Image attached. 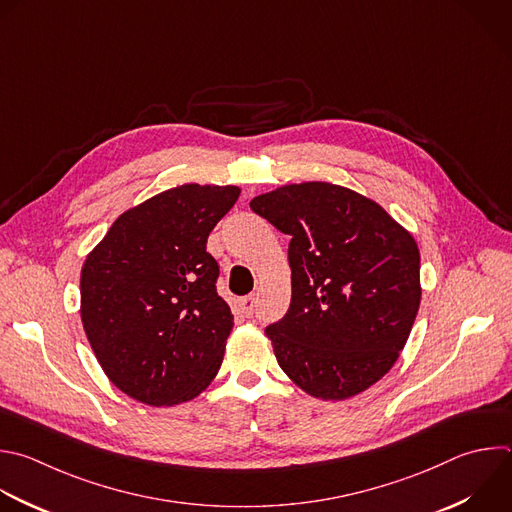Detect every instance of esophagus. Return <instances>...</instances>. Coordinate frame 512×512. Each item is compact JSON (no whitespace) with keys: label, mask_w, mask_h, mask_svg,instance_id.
<instances>
[{"label":"esophagus","mask_w":512,"mask_h":512,"mask_svg":"<svg viewBox=\"0 0 512 512\" xmlns=\"http://www.w3.org/2000/svg\"><path fill=\"white\" fill-rule=\"evenodd\" d=\"M237 307H239V311H241L245 317H251V315H253V309H255V297L251 295V297L239 299V301H237Z\"/></svg>","instance_id":"1"}]
</instances>
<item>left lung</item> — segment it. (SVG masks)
Listing matches in <instances>:
<instances>
[{
    "label": "left lung",
    "mask_w": 512,
    "mask_h": 512,
    "mask_svg": "<svg viewBox=\"0 0 512 512\" xmlns=\"http://www.w3.org/2000/svg\"><path fill=\"white\" fill-rule=\"evenodd\" d=\"M249 207L291 237V303L265 329L279 368L319 400L362 394L392 370L420 307L414 237L376 201L321 181Z\"/></svg>",
    "instance_id": "8db88e82"
}]
</instances>
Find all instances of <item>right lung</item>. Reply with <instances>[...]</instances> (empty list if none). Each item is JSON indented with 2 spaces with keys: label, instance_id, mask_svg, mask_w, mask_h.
I'll list each match as a JSON object with an SVG mask.
<instances>
[{
  "label": "right lung",
  "instance_id": "add662e5",
  "mask_svg": "<svg viewBox=\"0 0 512 512\" xmlns=\"http://www.w3.org/2000/svg\"><path fill=\"white\" fill-rule=\"evenodd\" d=\"M241 195L181 185L124 211L88 253L80 317L108 380L148 406L197 398L215 380L233 313L207 239Z\"/></svg>",
  "mask_w": 512,
  "mask_h": 512
}]
</instances>
